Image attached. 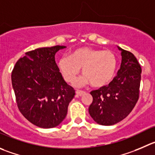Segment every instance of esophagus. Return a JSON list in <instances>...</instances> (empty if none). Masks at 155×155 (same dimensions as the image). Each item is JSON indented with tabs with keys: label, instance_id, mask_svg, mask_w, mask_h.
Instances as JSON below:
<instances>
[{
	"label": "esophagus",
	"instance_id": "esophagus-1",
	"mask_svg": "<svg viewBox=\"0 0 155 155\" xmlns=\"http://www.w3.org/2000/svg\"><path fill=\"white\" fill-rule=\"evenodd\" d=\"M84 94H85L84 91H80V90H78V91H76V94L78 96H82Z\"/></svg>",
	"mask_w": 155,
	"mask_h": 155
}]
</instances>
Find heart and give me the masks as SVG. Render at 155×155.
I'll return each mask as SVG.
<instances>
[{
  "mask_svg": "<svg viewBox=\"0 0 155 155\" xmlns=\"http://www.w3.org/2000/svg\"><path fill=\"white\" fill-rule=\"evenodd\" d=\"M58 67L68 83L73 84L82 68L84 76L77 84L91 83L94 87H103L114 79L118 60L112 51L84 46L72 51L70 57H61L58 60Z\"/></svg>",
  "mask_w": 155,
  "mask_h": 155,
  "instance_id": "obj_1",
  "label": "heart"
}]
</instances>
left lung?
<instances>
[{"instance_id":"left-lung-1","label":"left lung","mask_w":155,"mask_h":155,"mask_svg":"<svg viewBox=\"0 0 155 155\" xmlns=\"http://www.w3.org/2000/svg\"><path fill=\"white\" fill-rule=\"evenodd\" d=\"M122 63L111 83L92 91L89 113L96 123L112 126L124 119L135 107L139 97L141 68L132 52L118 47Z\"/></svg>"}]
</instances>
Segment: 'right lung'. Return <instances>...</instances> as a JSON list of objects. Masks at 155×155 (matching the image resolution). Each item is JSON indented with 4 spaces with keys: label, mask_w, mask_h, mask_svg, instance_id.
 Segmentation results:
<instances>
[{
    "label": "right lung",
    "mask_w": 155,
    "mask_h": 155,
    "mask_svg": "<svg viewBox=\"0 0 155 155\" xmlns=\"http://www.w3.org/2000/svg\"><path fill=\"white\" fill-rule=\"evenodd\" d=\"M64 45L39 48L25 53L11 74L17 107L38 127H56L66 117L75 91L63 79L54 55Z\"/></svg>",
    "instance_id": "1"
}]
</instances>
